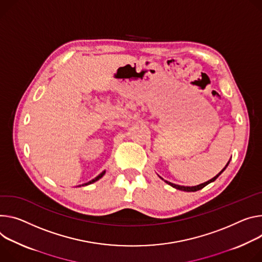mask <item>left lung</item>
I'll return each mask as SVG.
<instances>
[{
    "label": "left lung",
    "mask_w": 262,
    "mask_h": 262,
    "mask_svg": "<svg viewBox=\"0 0 262 262\" xmlns=\"http://www.w3.org/2000/svg\"><path fill=\"white\" fill-rule=\"evenodd\" d=\"M229 163H230V160H229V162L227 163V165L225 166V167L222 169V171L220 172V173H217L215 177L214 178H212L211 180H209V181H207V182H205V183H203V184H200V185H196V186H181V185H177V184H173V183H170V182H168V181H166V180H164L162 177H160L159 176V178L160 179H162L165 183H167L168 185H170L171 187H173V188H176V189H178V190H182V191H187V192H194V191H198V190H201L202 188H204L205 186H207L208 184H210V183H212V182H214L215 181L223 172H224V170L228 167V165H229Z\"/></svg>",
    "instance_id": "obj_1"
}]
</instances>
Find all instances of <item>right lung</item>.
I'll return each instance as SVG.
<instances>
[{
	"label": "right lung",
	"instance_id": "1",
	"mask_svg": "<svg viewBox=\"0 0 262 262\" xmlns=\"http://www.w3.org/2000/svg\"><path fill=\"white\" fill-rule=\"evenodd\" d=\"M104 174H105V170H104V171H102V172H101V173H100V174H99V176H97V177H96V178H95V179H93V180H92V181H90V182H88V183H85V184H82V185H79V187H80V186H86V185H90V184H93V183H95V182H96V181H98V180H99V179H101V178H102V177H103V176H104Z\"/></svg>",
	"mask_w": 262,
	"mask_h": 262
}]
</instances>
